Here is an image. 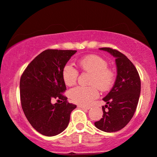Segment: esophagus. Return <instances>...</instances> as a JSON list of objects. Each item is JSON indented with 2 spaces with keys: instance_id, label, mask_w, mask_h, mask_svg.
I'll return each instance as SVG.
<instances>
[{
  "instance_id": "obj_1",
  "label": "esophagus",
  "mask_w": 157,
  "mask_h": 157,
  "mask_svg": "<svg viewBox=\"0 0 157 157\" xmlns=\"http://www.w3.org/2000/svg\"><path fill=\"white\" fill-rule=\"evenodd\" d=\"M78 107H80L82 109H89L90 107L88 106H83V105H78Z\"/></svg>"
}]
</instances>
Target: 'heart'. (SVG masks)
<instances>
[{
    "label": "heart",
    "instance_id": "obj_1",
    "mask_svg": "<svg viewBox=\"0 0 157 157\" xmlns=\"http://www.w3.org/2000/svg\"><path fill=\"white\" fill-rule=\"evenodd\" d=\"M79 67L82 71L90 74L89 87L77 86L71 88L69 97L72 102L80 105H89L99 97L98 89L106 91L112 88L116 75L112 69L107 68V62L102 58L95 55L88 56L78 61ZM78 72L72 66L67 64L62 71L63 82L68 86L76 82Z\"/></svg>",
    "mask_w": 157,
    "mask_h": 157
}]
</instances>
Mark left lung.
Listing matches in <instances>:
<instances>
[{
	"label": "left lung",
	"mask_w": 157,
	"mask_h": 157,
	"mask_svg": "<svg viewBox=\"0 0 157 157\" xmlns=\"http://www.w3.org/2000/svg\"><path fill=\"white\" fill-rule=\"evenodd\" d=\"M116 58L117 76L110 91L103 98L102 118L94 123L97 129L115 132L132 118L140 95V79L134 64L119 51L109 48H99Z\"/></svg>",
	"instance_id": "8db88e82"
}]
</instances>
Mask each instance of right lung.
<instances>
[{
    "instance_id": "1",
    "label": "right lung",
    "mask_w": 157,
    "mask_h": 157,
    "mask_svg": "<svg viewBox=\"0 0 157 157\" xmlns=\"http://www.w3.org/2000/svg\"><path fill=\"white\" fill-rule=\"evenodd\" d=\"M77 50H47L33 59L20 82L22 110L31 125L41 135L51 137L64 131L76 105L62 95L67 88L62 77L63 67ZM58 98L61 103L52 104Z\"/></svg>"
}]
</instances>
